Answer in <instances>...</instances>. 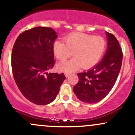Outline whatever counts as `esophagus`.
Here are the masks:
<instances>
[{
    "label": "esophagus",
    "instance_id": "esophagus-1",
    "mask_svg": "<svg viewBox=\"0 0 135 135\" xmlns=\"http://www.w3.org/2000/svg\"><path fill=\"white\" fill-rule=\"evenodd\" d=\"M71 74V73H69V72H65V76L66 77H68Z\"/></svg>",
    "mask_w": 135,
    "mask_h": 135
}]
</instances>
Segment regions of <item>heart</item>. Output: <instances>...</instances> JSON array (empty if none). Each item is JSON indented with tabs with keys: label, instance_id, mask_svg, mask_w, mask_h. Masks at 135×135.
I'll return each instance as SVG.
<instances>
[{
	"label": "heart",
	"instance_id": "b5f03b06",
	"mask_svg": "<svg viewBox=\"0 0 135 135\" xmlns=\"http://www.w3.org/2000/svg\"><path fill=\"white\" fill-rule=\"evenodd\" d=\"M65 42L56 41L52 47L55 57L60 61L69 58L74 52V58L58 65L59 69L65 72H72L80 66L84 69L92 67L105 49L104 38L98 35L74 32L66 36Z\"/></svg>",
	"mask_w": 135,
	"mask_h": 135
}]
</instances>
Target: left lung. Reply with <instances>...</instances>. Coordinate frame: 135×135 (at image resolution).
I'll return each instance as SVG.
<instances>
[{
	"instance_id": "obj_1",
	"label": "left lung",
	"mask_w": 135,
	"mask_h": 135,
	"mask_svg": "<svg viewBox=\"0 0 135 135\" xmlns=\"http://www.w3.org/2000/svg\"><path fill=\"white\" fill-rule=\"evenodd\" d=\"M107 33L108 48L104 58L86 72L77 74L78 83L73 88L79 100L88 103L101 101L115 84L122 65V51L114 35Z\"/></svg>"
}]
</instances>
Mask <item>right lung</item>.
Wrapping results in <instances>:
<instances>
[{
    "mask_svg": "<svg viewBox=\"0 0 135 135\" xmlns=\"http://www.w3.org/2000/svg\"><path fill=\"white\" fill-rule=\"evenodd\" d=\"M57 37L51 28L38 27L20 33L14 44V79L23 95L36 105L53 101L66 78L63 73L47 72L55 64L52 47Z\"/></svg>",
    "mask_w": 135,
    "mask_h": 135,
    "instance_id": "1",
    "label": "right lung"
}]
</instances>
